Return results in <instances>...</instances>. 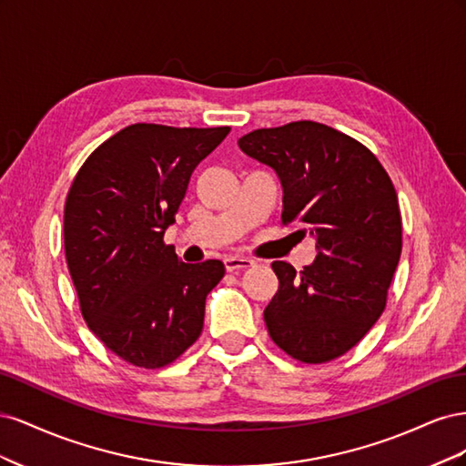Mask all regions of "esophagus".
Returning a JSON list of instances; mask_svg holds the SVG:
<instances>
[{"instance_id": "1", "label": "esophagus", "mask_w": 466, "mask_h": 466, "mask_svg": "<svg viewBox=\"0 0 466 466\" xmlns=\"http://www.w3.org/2000/svg\"><path fill=\"white\" fill-rule=\"evenodd\" d=\"M223 264L228 272H241V270H247V268H250L255 262H252L250 258H241V257H225Z\"/></svg>"}]
</instances>
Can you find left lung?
Returning a JSON list of instances; mask_svg holds the SVG:
<instances>
[{
    "instance_id": "obj_1",
    "label": "left lung",
    "mask_w": 466,
    "mask_h": 466,
    "mask_svg": "<svg viewBox=\"0 0 466 466\" xmlns=\"http://www.w3.org/2000/svg\"><path fill=\"white\" fill-rule=\"evenodd\" d=\"M238 147L279 177L281 223H301L298 233L317 243L301 272L272 262L279 288L264 309L268 334L303 363L340 358L385 311L402 250L397 190L368 147L313 120L255 130Z\"/></svg>"
}]
</instances>
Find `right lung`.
<instances>
[{
  "label": "right lung",
  "instance_id": "obj_1",
  "mask_svg": "<svg viewBox=\"0 0 466 466\" xmlns=\"http://www.w3.org/2000/svg\"><path fill=\"white\" fill-rule=\"evenodd\" d=\"M229 132L132 124L89 155L67 192L64 247L81 315L136 368H165L202 332L225 266L180 262L163 235L192 171Z\"/></svg>",
  "mask_w": 466,
  "mask_h": 466
}]
</instances>
